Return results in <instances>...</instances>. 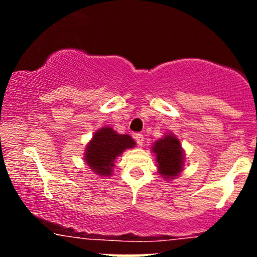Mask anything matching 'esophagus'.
<instances>
[{"mask_svg":"<svg viewBox=\"0 0 257 257\" xmlns=\"http://www.w3.org/2000/svg\"><path fill=\"white\" fill-rule=\"evenodd\" d=\"M134 139H135V141L138 143V145L143 146V144H144V135L143 134H140V133H137V134L134 135Z\"/></svg>","mask_w":257,"mask_h":257,"instance_id":"1","label":"esophagus"}]
</instances>
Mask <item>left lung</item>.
I'll return each instance as SVG.
<instances>
[{
    "label": "left lung",
    "mask_w": 257,
    "mask_h": 257,
    "mask_svg": "<svg viewBox=\"0 0 257 257\" xmlns=\"http://www.w3.org/2000/svg\"><path fill=\"white\" fill-rule=\"evenodd\" d=\"M156 153L159 173L168 179H174L182 170L184 153L178 138L174 135H166L159 139L153 146Z\"/></svg>",
    "instance_id": "8db88e82"
}]
</instances>
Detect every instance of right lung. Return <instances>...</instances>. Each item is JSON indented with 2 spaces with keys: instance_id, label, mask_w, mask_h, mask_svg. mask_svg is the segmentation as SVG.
Returning a JSON list of instances; mask_svg holds the SVG:
<instances>
[{
  "instance_id": "obj_1",
  "label": "right lung",
  "mask_w": 257,
  "mask_h": 257,
  "mask_svg": "<svg viewBox=\"0 0 257 257\" xmlns=\"http://www.w3.org/2000/svg\"><path fill=\"white\" fill-rule=\"evenodd\" d=\"M134 145L135 141L129 135L117 134L112 128H102L94 134L85 150V162L93 172L108 176L116 157Z\"/></svg>"
}]
</instances>
